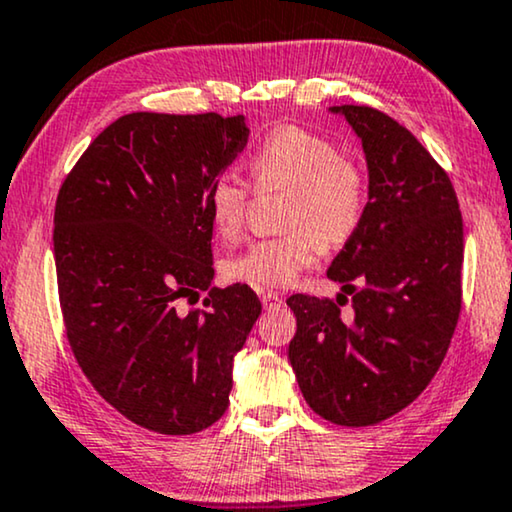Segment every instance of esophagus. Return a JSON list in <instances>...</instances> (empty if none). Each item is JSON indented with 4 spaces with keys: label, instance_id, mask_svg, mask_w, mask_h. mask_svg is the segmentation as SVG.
<instances>
[{
    "label": "esophagus",
    "instance_id": "esophagus-1",
    "mask_svg": "<svg viewBox=\"0 0 512 512\" xmlns=\"http://www.w3.org/2000/svg\"><path fill=\"white\" fill-rule=\"evenodd\" d=\"M261 303H263L265 310L280 308V305H282V296L275 294V291H261Z\"/></svg>",
    "mask_w": 512,
    "mask_h": 512
}]
</instances>
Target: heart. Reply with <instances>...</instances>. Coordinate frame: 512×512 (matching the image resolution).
Masks as SVG:
<instances>
[{
	"label": "heart",
	"instance_id": "obj_1",
	"mask_svg": "<svg viewBox=\"0 0 512 512\" xmlns=\"http://www.w3.org/2000/svg\"><path fill=\"white\" fill-rule=\"evenodd\" d=\"M258 192L291 190L284 209L287 235L251 242L223 265L225 277L254 289H282L315 263L322 247H341L360 228L367 183L357 164L327 138L282 126L261 141L249 159ZM251 202L249 185L223 171L207 190V209L223 240L242 235Z\"/></svg>",
	"mask_w": 512,
	"mask_h": 512
}]
</instances>
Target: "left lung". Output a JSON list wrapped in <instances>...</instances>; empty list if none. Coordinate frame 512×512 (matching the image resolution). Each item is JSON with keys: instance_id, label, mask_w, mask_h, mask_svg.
I'll list each match as a JSON object with an SVG mask.
<instances>
[{"instance_id": "8db88e82", "label": "left lung", "mask_w": 512, "mask_h": 512, "mask_svg": "<svg viewBox=\"0 0 512 512\" xmlns=\"http://www.w3.org/2000/svg\"><path fill=\"white\" fill-rule=\"evenodd\" d=\"M331 112L362 138L369 167L360 228L327 270L355 315L343 320V294L289 296V362L315 414L362 428L409 407L447 355L461 313L463 218L447 171L409 129L369 105Z\"/></svg>"}]
</instances>
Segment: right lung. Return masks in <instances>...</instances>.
<instances>
[{
	"label": "right lung",
	"mask_w": 512,
	"mask_h": 512,
	"mask_svg": "<svg viewBox=\"0 0 512 512\" xmlns=\"http://www.w3.org/2000/svg\"><path fill=\"white\" fill-rule=\"evenodd\" d=\"M247 138L242 115L131 112L58 190L53 256L70 348L96 393L155 433L192 435L225 414L232 360L261 315L247 284L211 287L207 190ZM202 290V311L177 310Z\"/></svg>",
	"instance_id": "obj_1"
}]
</instances>
